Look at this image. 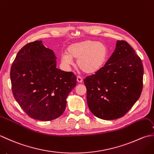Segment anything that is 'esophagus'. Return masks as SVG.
I'll return each mask as SVG.
<instances>
[{
  "label": "esophagus",
  "mask_w": 154,
  "mask_h": 154,
  "mask_svg": "<svg viewBox=\"0 0 154 154\" xmlns=\"http://www.w3.org/2000/svg\"><path fill=\"white\" fill-rule=\"evenodd\" d=\"M77 81L78 83H82L83 82L82 77H80V76H77Z\"/></svg>",
  "instance_id": "34e87169"
}]
</instances>
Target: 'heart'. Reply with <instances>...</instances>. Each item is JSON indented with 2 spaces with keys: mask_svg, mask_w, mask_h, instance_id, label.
Here are the masks:
<instances>
[{
  "mask_svg": "<svg viewBox=\"0 0 154 154\" xmlns=\"http://www.w3.org/2000/svg\"><path fill=\"white\" fill-rule=\"evenodd\" d=\"M109 50L103 42L83 40L69 45L67 53L62 54L61 61L65 66L73 63V58L77 59V64L87 74H94L103 67L107 60Z\"/></svg>",
  "mask_w": 154,
  "mask_h": 154,
  "instance_id": "obj_1",
  "label": "heart"
}]
</instances>
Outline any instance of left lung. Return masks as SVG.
I'll return each instance as SVG.
<instances>
[{
    "label": "left lung",
    "mask_w": 154,
    "mask_h": 154,
    "mask_svg": "<svg viewBox=\"0 0 154 154\" xmlns=\"http://www.w3.org/2000/svg\"><path fill=\"white\" fill-rule=\"evenodd\" d=\"M143 75L141 59L128 43L118 40L104 67L84 79L91 112L103 120L124 116L142 93Z\"/></svg>",
    "instance_id": "obj_1"
}]
</instances>
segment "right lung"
<instances>
[{
  "mask_svg": "<svg viewBox=\"0 0 154 154\" xmlns=\"http://www.w3.org/2000/svg\"><path fill=\"white\" fill-rule=\"evenodd\" d=\"M53 50L42 41L24 45L11 69L12 93L22 110L32 119L49 121L63 113L67 97L77 85L73 72L56 67Z\"/></svg>",
  "mask_w": 154,
  "mask_h": 154,
  "instance_id": "right-lung-1",
  "label": "right lung"
}]
</instances>
